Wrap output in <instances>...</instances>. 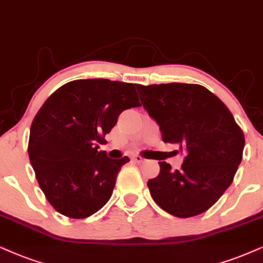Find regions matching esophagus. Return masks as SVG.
<instances>
[{
	"instance_id": "esophagus-1",
	"label": "esophagus",
	"mask_w": 263,
	"mask_h": 263,
	"mask_svg": "<svg viewBox=\"0 0 263 263\" xmlns=\"http://www.w3.org/2000/svg\"><path fill=\"white\" fill-rule=\"evenodd\" d=\"M132 160H134L135 162H137V164H142V162L145 161L141 155H135L134 158H132Z\"/></svg>"
}]
</instances>
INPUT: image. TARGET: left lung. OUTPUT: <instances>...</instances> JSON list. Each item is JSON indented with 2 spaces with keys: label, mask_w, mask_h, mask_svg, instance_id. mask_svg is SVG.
<instances>
[{
  "label": "left lung",
  "mask_w": 263,
  "mask_h": 263,
  "mask_svg": "<svg viewBox=\"0 0 263 263\" xmlns=\"http://www.w3.org/2000/svg\"><path fill=\"white\" fill-rule=\"evenodd\" d=\"M143 108L154 119L162 141L183 152L179 170L159 161L160 172L148 181L152 198L176 217H192L211 208L240 165L245 138L220 98L194 84L137 85Z\"/></svg>",
  "instance_id": "1"
}]
</instances>
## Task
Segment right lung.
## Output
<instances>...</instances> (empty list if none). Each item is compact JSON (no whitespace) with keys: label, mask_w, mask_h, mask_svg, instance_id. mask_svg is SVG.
<instances>
[{"label":"right lung","mask_w":263,"mask_h":263,"mask_svg":"<svg viewBox=\"0 0 263 263\" xmlns=\"http://www.w3.org/2000/svg\"><path fill=\"white\" fill-rule=\"evenodd\" d=\"M141 107L134 84L75 80L43 103L30 128L28 153L40 188L55 211L86 218L107 204L121 166L98 151L126 109Z\"/></svg>","instance_id":"1"}]
</instances>
